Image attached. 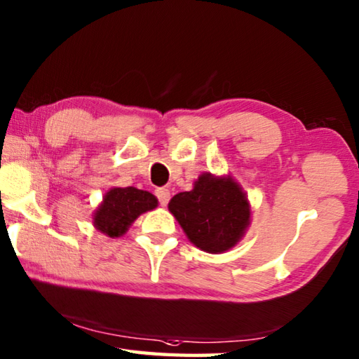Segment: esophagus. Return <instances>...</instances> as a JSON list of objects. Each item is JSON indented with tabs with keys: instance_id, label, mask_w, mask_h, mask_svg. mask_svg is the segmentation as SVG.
<instances>
[{
	"instance_id": "34e87169",
	"label": "esophagus",
	"mask_w": 359,
	"mask_h": 359,
	"mask_svg": "<svg viewBox=\"0 0 359 359\" xmlns=\"http://www.w3.org/2000/svg\"><path fill=\"white\" fill-rule=\"evenodd\" d=\"M155 194H156L158 201H160L161 205H168L169 199H171V191H169L168 188H156Z\"/></svg>"
}]
</instances>
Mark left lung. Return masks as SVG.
<instances>
[{
	"label": "left lung",
	"mask_w": 359,
	"mask_h": 359,
	"mask_svg": "<svg viewBox=\"0 0 359 359\" xmlns=\"http://www.w3.org/2000/svg\"><path fill=\"white\" fill-rule=\"evenodd\" d=\"M168 208L191 244L208 253L233 248L250 224V204L229 175L201 174L193 190L175 194Z\"/></svg>",
	"instance_id": "obj_1"
}]
</instances>
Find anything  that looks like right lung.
<instances>
[{"label":"right lung","instance_id":"add662e5","mask_svg":"<svg viewBox=\"0 0 359 359\" xmlns=\"http://www.w3.org/2000/svg\"><path fill=\"white\" fill-rule=\"evenodd\" d=\"M156 205L158 199L149 191L135 187H115L104 194L102 203L95 210L93 226L109 238H120L139 215Z\"/></svg>","mask_w":359,"mask_h":359}]
</instances>
